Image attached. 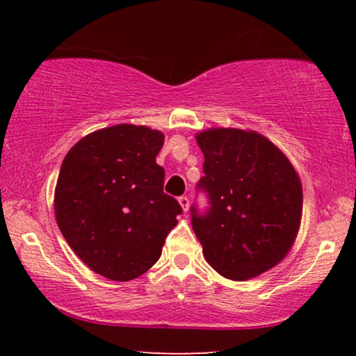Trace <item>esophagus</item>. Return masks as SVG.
<instances>
[{"mask_svg": "<svg viewBox=\"0 0 356 356\" xmlns=\"http://www.w3.org/2000/svg\"><path fill=\"white\" fill-rule=\"evenodd\" d=\"M179 204H180V206H182L184 212H186V210H188V207H190V200L186 196H180L179 197Z\"/></svg>", "mask_w": 356, "mask_h": 356, "instance_id": "34e87169", "label": "esophagus"}]
</instances>
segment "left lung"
I'll list each match as a JSON object with an SVG mask.
<instances>
[{
    "mask_svg": "<svg viewBox=\"0 0 356 356\" xmlns=\"http://www.w3.org/2000/svg\"><path fill=\"white\" fill-rule=\"evenodd\" d=\"M204 154L197 191L209 207L190 209L206 261L229 280L243 281L284 259L297 237L303 190L286 155L267 138L237 129L196 136Z\"/></svg>",
    "mask_w": 356,
    "mask_h": 356,
    "instance_id": "1",
    "label": "left lung"
}]
</instances>
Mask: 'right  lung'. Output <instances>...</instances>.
Masks as SVG:
<instances>
[{
  "label": "right lung",
  "mask_w": 356,
  "mask_h": 356,
  "mask_svg": "<svg viewBox=\"0 0 356 356\" xmlns=\"http://www.w3.org/2000/svg\"><path fill=\"white\" fill-rule=\"evenodd\" d=\"M163 141L161 131L119 124L84 136L63 161L58 226L75 254L108 280L146 273L182 213L155 161Z\"/></svg>",
  "instance_id": "add662e5"
}]
</instances>
